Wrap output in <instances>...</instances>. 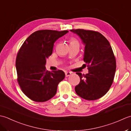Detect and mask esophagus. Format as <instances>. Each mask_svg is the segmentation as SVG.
I'll return each instance as SVG.
<instances>
[{"label":"esophagus","mask_w":131,"mask_h":131,"mask_svg":"<svg viewBox=\"0 0 131 131\" xmlns=\"http://www.w3.org/2000/svg\"><path fill=\"white\" fill-rule=\"evenodd\" d=\"M71 74V72H69V71H66L65 72V76H66V77H69Z\"/></svg>","instance_id":"34e87169"}]
</instances>
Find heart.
Masks as SVG:
<instances>
[{
	"mask_svg": "<svg viewBox=\"0 0 131 131\" xmlns=\"http://www.w3.org/2000/svg\"><path fill=\"white\" fill-rule=\"evenodd\" d=\"M77 43V41L75 40L71 39L70 40V44H73V43Z\"/></svg>",
	"mask_w": 131,
	"mask_h": 131,
	"instance_id": "heart-1",
	"label": "heart"
}]
</instances>
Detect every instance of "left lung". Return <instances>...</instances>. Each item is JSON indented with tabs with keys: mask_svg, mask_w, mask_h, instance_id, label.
<instances>
[{
	"mask_svg": "<svg viewBox=\"0 0 131 131\" xmlns=\"http://www.w3.org/2000/svg\"><path fill=\"white\" fill-rule=\"evenodd\" d=\"M70 31L79 36L85 46L83 60L88 69L85 75L77 73L80 80L75 90L84 99H99L109 90L115 75L116 61L112 47L99 32L83 29Z\"/></svg>",
	"mask_w": 131,
	"mask_h": 131,
	"instance_id": "1",
	"label": "left lung"
}]
</instances>
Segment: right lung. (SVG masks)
<instances>
[{
  "instance_id": "add662e5",
  "label": "right lung",
  "mask_w": 131,
  "mask_h": 131,
  "mask_svg": "<svg viewBox=\"0 0 131 131\" xmlns=\"http://www.w3.org/2000/svg\"><path fill=\"white\" fill-rule=\"evenodd\" d=\"M68 32L38 30L26 39L19 49L16 61L18 82L24 93L32 101L45 102L52 99L58 83L65 78L63 71L50 72L45 65L55 41Z\"/></svg>"
}]
</instances>
